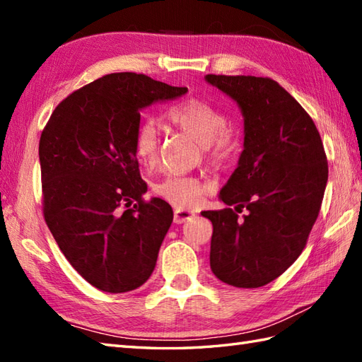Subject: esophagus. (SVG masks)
I'll list each match as a JSON object with an SVG mask.
<instances>
[{"label": "esophagus", "mask_w": 362, "mask_h": 362, "mask_svg": "<svg viewBox=\"0 0 362 362\" xmlns=\"http://www.w3.org/2000/svg\"><path fill=\"white\" fill-rule=\"evenodd\" d=\"M196 214L194 213H191V211H188V210H175L174 211V222L175 224H182V222H185V221H188V219H191V218H194Z\"/></svg>", "instance_id": "obj_1"}]
</instances>
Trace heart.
Wrapping results in <instances>:
<instances>
[{
    "label": "heart",
    "instance_id": "b5f03b06",
    "mask_svg": "<svg viewBox=\"0 0 362 362\" xmlns=\"http://www.w3.org/2000/svg\"><path fill=\"white\" fill-rule=\"evenodd\" d=\"M166 119L196 143L204 146L205 158L214 169H226L233 163L240 143L228 130V118L216 107L201 101H187L173 105ZM160 134L153 121L144 119L134 132V153L144 166H153L158 158ZM206 188L196 177L168 175L153 185V193L179 209H193L205 194Z\"/></svg>",
    "mask_w": 362,
    "mask_h": 362
}]
</instances>
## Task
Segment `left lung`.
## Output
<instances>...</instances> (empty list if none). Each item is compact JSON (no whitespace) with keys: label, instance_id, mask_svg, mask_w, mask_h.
Here are the masks:
<instances>
[{"label":"left lung","instance_id":"obj_1","mask_svg":"<svg viewBox=\"0 0 362 362\" xmlns=\"http://www.w3.org/2000/svg\"><path fill=\"white\" fill-rule=\"evenodd\" d=\"M244 115V151L221 189L224 210L213 224L210 266L221 281L259 288L303 252L328 180L324 143L313 118L271 78L206 74ZM234 209H232L231 206ZM247 209L243 218L239 213Z\"/></svg>","mask_w":362,"mask_h":362}]
</instances>
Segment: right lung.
<instances>
[{
    "instance_id": "1",
    "label": "right lung",
    "mask_w": 362,
    "mask_h": 362,
    "mask_svg": "<svg viewBox=\"0 0 362 362\" xmlns=\"http://www.w3.org/2000/svg\"><path fill=\"white\" fill-rule=\"evenodd\" d=\"M136 73H113L74 90L38 143L46 226L91 286L112 294L149 279L173 222L171 205L144 201L134 153L140 110L187 93Z\"/></svg>"
}]
</instances>
